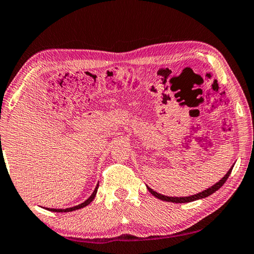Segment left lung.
<instances>
[{"instance_id": "1", "label": "left lung", "mask_w": 254, "mask_h": 254, "mask_svg": "<svg viewBox=\"0 0 254 254\" xmlns=\"http://www.w3.org/2000/svg\"><path fill=\"white\" fill-rule=\"evenodd\" d=\"M233 166H234V165H232V167L230 168L229 172L226 173V174L224 175V177H222V179H221L219 182H217V183H215L214 185L211 186V188H208L207 190H203V192H199V193H197V194L192 195V196H186V197H185V196H184V197H183V196H182V197L166 196V195H162V194H159V193H157V192H155V190L150 189L149 186H147V190H149L150 193H152V194L154 195L155 197L162 199V201L172 202V203H189V202H193V201H196V199H201V198H205V197H207V196H210L211 194L215 193L217 190H219L220 188H222V186H223V184L226 182V180L229 179L231 172H232V170H233Z\"/></svg>"}]
</instances>
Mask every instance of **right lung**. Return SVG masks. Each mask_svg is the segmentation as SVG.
I'll return each instance as SVG.
<instances>
[{
	"label": "right lung",
	"mask_w": 254,
	"mask_h": 254,
	"mask_svg": "<svg viewBox=\"0 0 254 254\" xmlns=\"http://www.w3.org/2000/svg\"><path fill=\"white\" fill-rule=\"evenodd\" d=\"M98 186H99V184H97L95 190H93V193L90 195V197H89L88 199H86L83 203L79 204V205H75L73 207H68V208H49V207H46V210L48 211H51V212H59V213H62V212H71V211H75V210H79V208H82L84 206H87L88 204H90L93 198H95L96 194H97V190H98Z\"/></svg>",
	"instance_id": "1"
}]
</instances>
